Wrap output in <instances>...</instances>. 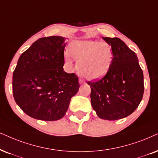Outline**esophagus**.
I'll return each mask as SVG.
<instances>
[{
  "label": "esophagus",
  "mask_w": 158,
  "mask_h": 158,
  "mask_svg": "<svg viewBox=\"0 0 158 158\" xmlns=\"http://www.w3.org/2000/svg\"><path fill=\"white\" fill-rule=\"evenodd\" d=\"M79 84H83V83H85V80L82 79H81V78H79Z\"/></svg>",
  "instance_id": "34e87169"
}]
</instances>
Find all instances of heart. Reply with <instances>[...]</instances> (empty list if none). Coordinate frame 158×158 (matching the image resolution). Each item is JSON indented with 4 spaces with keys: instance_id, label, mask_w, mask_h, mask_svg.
<instances>
[{
    "instance_id": "heart-1",
    "label": "heart",
    "mask_w": 158,
    "mask_h": 158,
    "mask_svg": "<svg viewBox=\"0 0 158 158\" xmlns=\"http://www.w3.org/2000/svg\"><path fill=\"white\" fill-rule=\"evenodd\" d=\"M69 53L77 60L78 72L89 80L104 77L110 69L113 58L111 45L97 41H76L70 45ZM65 59L71 64L72 59L65 55Z\"/></svg>"
}]
</instances>
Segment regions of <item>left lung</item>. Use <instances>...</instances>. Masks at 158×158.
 I'll list each match as a JSON object with an SVG mask.
<instances>
[{"label": "left lung", "mask_w": 158, "mask_h": 158, "mask_svg": "<svg viewBox=\"0 0 158 158\" xmlns=\"http://www.w3.org/2000/svg\"><path fill=\"white\" fill-rule=\"evenodd\" d=\"M111 45L110 69L101 79L88 81L91 104L100 118L117 120L131 114L143 98L142 69L137 55L119 38L103 37Z\"/></svg>", "instance_id": "1"}]
</instances>
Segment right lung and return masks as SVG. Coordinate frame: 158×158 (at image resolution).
I'll return each mask as SVG.
<instances>
[{"label":"right lung","instance_id":"1","mask_svg":"<svg viewBox=\"0 0 158 158\" xmlns=\"http://www.w3.org/2000/svg\"><path fill=\"white\" fill-rule=\"evenodd\" d=\"M65 38H41L22 54L13 73V95L30 117L44 121L64 117L79 84L63 70Z\"/></svg>","mask_w":158,"mask_h":158}]
</instances>
